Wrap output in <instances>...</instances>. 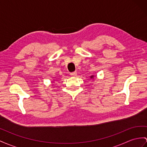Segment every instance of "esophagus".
Wrapping results in <instances>:
<instances>
[{
  "label": "esophagus",
  "mask_w": 147,
  "mask_h": 147,
  "mask_svg": "<svg viewBox=\"0 0 147 147\" xmlns=\"http://www.w3.org/2000/svg\"><path fill=\"white\" fill-rule=\"evenodd\" d=\"M70 75H71V76H73V77L76 76H77V72H76V71H74V72L71 73H70Z\"/></svg>",
  "instance_id": "esophagus-1"
}]
</instances>
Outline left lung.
Instances as JSON below:
<instances>
[{
	"mask_svg": "<svg viewBox=\"0 0 147 147\" xmlns=\"http://www.w3.org/2000/svg\"><path fill=\"white\" fill-rule=\"evenodd\" d=\"M94 76H93V75H92V76H91V77H90V78H91V79H92V78H94Z\"/></svg>",
	"mask_w": 147,
	"mask_h": 147,
	"instance_id": "obj_1",
	"label": "left lung"
}]
</instances>
